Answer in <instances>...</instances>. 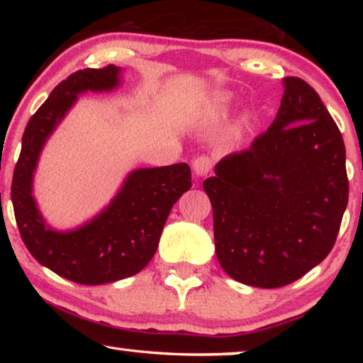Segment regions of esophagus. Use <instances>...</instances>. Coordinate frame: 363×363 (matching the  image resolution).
I'll list each match as a JSON object with an SVG mask.
<instances>
[{"mask_svg":"<svg viewBox=\"0 0 363 363\" xmlns=\"http://www.w3.org/2000/svg\"><path fill=\"white\" fill-rule=\"evenodd\" d=\"M214 164V160L210 155H199L192 162V168L196 176H206Z\"/></svg>","mask_w":363,"mask_h":363,"instance_id":"34e87169","label":"esophagus"}]
</instances>
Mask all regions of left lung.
<instances>
[{
    "instance_id": "left-lung-1",
    "label": "left lung",
    "mask_w": 363,
    "mask_h": 363,
    "mask_svg": "<svg viewBox=\"0 0 363 363\" xmlns=\"http://www.w3.org/2000/svg\"><path fill=\"white\" fill-rule=\"evenodd\" d=\"M284 84L267 131L203 182L219 264L259 288L293 284L328 256L349 196L340 128L309 83L285 77Z\"/></svg>"
}]
</instances>
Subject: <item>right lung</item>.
Masks as SVG:
<instances>
[{
  "mask_svg": "<svg viewBox=\"0 0 363 363\" xmlns=\"http://www.w3.org/2000/svg\"><path fill=\"white\" fill-rule=\"evenodd\" d=\"M120 69H84L60 82L28 120L12 176L11 199L22 242L36 261L64 279L102 285L143 270L153 257L171 208L192 187L187 163L138 169L106 211L73 232L48 229L32 196V177L43 144L83 91H108Z\"/></svg>",
  "mask_w": 363,
  "mask_h": 363,
  "instance_id": "obj_1",
  "label": "right lung"
}]
</instances>
